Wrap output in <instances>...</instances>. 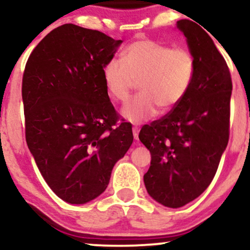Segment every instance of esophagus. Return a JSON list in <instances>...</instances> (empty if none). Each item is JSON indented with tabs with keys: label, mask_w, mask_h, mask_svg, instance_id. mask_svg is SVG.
I'll use <instances>...</instances> for the list:
<instances>
[{
	"label": "esophagus",
	"mask_w": 250,
	"mask_h": 250,
	"mask_svg": "<svg viewBox=\"0 0 250 250\" xmlns=\"http://www.w3.org/2000/svg\"><path fill=\"white\" fill-rule=\"evenodd\" d=\"M138 132H140V128H138V127H132V134H134L135 140H138Z\"/></svg>",
	"instance_id": "1"
}]
</instances>
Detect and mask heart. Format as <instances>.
<instances>
[{
    "instance_id": "heart-1",
    "label": "heart",
    "mask_w": 250,
    "mask_h": 250,
    "mask_svg": "<svg viewBox=\"0 0 250 250\" xmlns=\"http://www.w3.org/2000/svg\"><path fill=\"white\" fill-rule=\"evenodd\" d=\"M196 61L187 48H173L159 41L143 39L122 52V61L112 59L103 68L107 92L119 103H125L140 81L141 93L123 107L130 122L152 119L158 109L175 108L188 93L195 77Z\"/></svg>"
}]
</instances>
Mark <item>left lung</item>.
Masks as SVG:
<instances>
[{
    "mask_svg": "<svg viewBox=\"0 0 250 250\" xmlns=\"http://www.w3.org/2000/svg\"><path fill=\"white\" fill-rule=\"evenodd\" d=\"M196 61L192 84L182 102L145 125L140 141L151 152L144 174L148 195L181 208L210 186L229 138L232 78L227 63L200 25L178 21Z\"/></svg>",
    "mask_w": 250,
    "mask_h": 250,
    "instance_id": "left-lung-1",
    "label": "left lung"
}]
</instances>
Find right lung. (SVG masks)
<instances>
[{
    "label": "right lung",
    "instance_id": "1",
    "mask_svg": "<svg viewBox=\"0 0 250 250\" xmlns=\"http://www.w3.org/2000/svg\"><path fill=\"white\" fill-rule=\"evenodd\" d=\"M121 40L74 24L38 43L21 84L25 137L41 175L63 201L84 204L105 191L134 141L103 78Z\"/></svg>",
    "mask_w": 250,
    "mask_h": 250
}]
</instances>
